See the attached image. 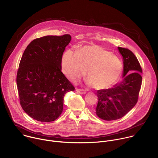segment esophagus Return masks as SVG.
I'll return each instance as SVG.
<instances>
[{"label": "esophagus", "mask_w": 158, "mask_h": 158, "mask_svg": "<svg viewBox=\"0 0 158 158\" xmlns=\"http://www.w3.org/2000/svg\"><path fill=\"white\" fill-rule=\"evenodd\" d=\"M76 91H77L78 93L81 94H85L86 93V91H85V90L82 89H78V88H77V89H76Z\"/></svg>", "instance_id": "esophagus-1"}]
</instances>
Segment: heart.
<instances>
[{"label": "heart", "instance_id": "heart-1", "mask_svg": "<svg viewBox=\"0 0 158 158\" xmlns=\"http://www.w3.org/2000/svg\"><path fill=\"white\" fill-rule=\"evenodd\" d=\"M123 64L116 56L98 46H85L77 52L67 50L61 60L64 74L76 82L86 73L88 83L98 89H106L119 80Z\"/></svg>", "mask_w": 158, "mask_h": 158}]
</instances>
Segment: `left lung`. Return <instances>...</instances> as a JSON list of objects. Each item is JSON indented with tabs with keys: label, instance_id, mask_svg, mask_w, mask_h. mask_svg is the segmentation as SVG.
Returning <instances> with one entry per match:
<instances>
[{
	"label": "left lung",
	"instance_id": "obj_1",
	"mask_svg": "<svg viewBox=\"0 0 158 158\" xmlns=\"http://www.w3.org/2000/svg\"><path fill=\"white\" fill-rule=\"evenodd\" d=\"M124 63L123 80L114 87L98 90L96 114L105 121L123 118L138 101L142 84L141 65L132 51L118 47Z\"/></svg>",
	"mask_w": 158,
	"mask_h": 158
}]
</instances>
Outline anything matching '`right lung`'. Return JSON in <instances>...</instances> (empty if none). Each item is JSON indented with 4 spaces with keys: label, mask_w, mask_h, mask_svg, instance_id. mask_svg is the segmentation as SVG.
Here are the masks:
<instances>
[{
    "label": "right lung",
    "mask_w": 158,
    "mask_h": 158,
    "mask_svg": "<svg viewBox=\"0 0 158 158\" xmlns=\"http://www.w3.org/2000/svg\"><path fill=\"white\" fill-rule=\"evenodd\" d=\"M69 34L33 40L25 49L17 73L20 104L34 119L52 122L62 114L64 95L75 87L61 72Z\"/></svg>",
    "instance_id": "obj_1"
}]
</instances>
